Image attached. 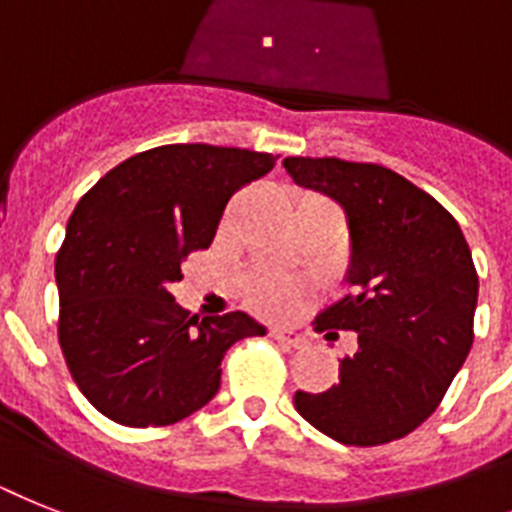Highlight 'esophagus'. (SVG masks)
<instances>
[{"label":"esophagus","mask_w":512,"mask_h":512,"mask_svg":"<svg viewBox=\"0 0 512 512\" xmlns=\"http://www.w3.org/2000/svg\"><path fill=\"white\" fill-rule=\"evenodd\" d=\"M270 336H273L281 347H286V350H302L307 344L305 336L297 334V331H281V328H276V331H270Z\"/></svg>","instance_id":"34e87169"}]
</instances>
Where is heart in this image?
Listing matches in <instances>:
<instances>
[{"label": "heart", "mask_w": 512, "mask_h": 512, "mask_svg": "<svg viewBox=\"0 0 512 512\" xmlns=\"http://www.w3.org/2000/svg\"><path fill=\"white\" fill-rule=\"evenodd\" d=\"M297 297L294 284L284 281V278H260L249 289V302L265 313H284Z\"/></svg>", "instance_id": "obj_1"}]
</instances>
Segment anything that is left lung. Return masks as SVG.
Returning <instances> with one entry per match:
<instances>
[{
	"mask_svg": "<svg viewBox=\"0 0 512 512\" xmlns=\"http://www.w3.org/2000/svg\"><path fill=\"white\" fill-rule=\"evenodd\" d=\"M284 168L347 213L350 292L313 326L357 334L355 355L339 360V384L297 392L294 407L350 447L402 439L439 407L471 352L479 276L468 242L431 194L384 165L286 157Z\"/></svg>",
	"mask_w": 512,
	"mask_h": 512,
	"instance_id": "1",
	"label": "left lung"
}]
</instances>
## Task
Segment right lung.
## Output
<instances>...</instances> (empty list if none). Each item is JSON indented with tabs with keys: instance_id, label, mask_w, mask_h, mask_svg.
Instances as JSON below:
<instances>
[{
	"instance_id": "obj_1",
	"label": "right lung",
	"mask_w": 512,
	"mask_h": 512,
	"mask_svg": "<svg viewBox=\"0 0 512 512\" xmlns=\"http://www.w3.org/2000/svg\"><path fill=\"white\" fill-rule=\"evenodd\" d=\"M278 157L213 144H165L91 186L54 260L60 336L83 397L120 426H170L213 400L220 360L265 328L247 313L194 318L170 286L207 249L228 199Z\"/></svg>"
}]
</instances>
